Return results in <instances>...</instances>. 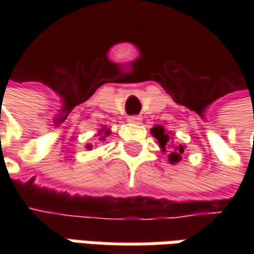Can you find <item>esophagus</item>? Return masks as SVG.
Listing matches in <instances>:
<instances>
[{"mask_svg": "<svg viewBox=\"0 0 254 254\" xmlns=\"http://www.w3.org/2000/svg\"><path fill=\"white\" fill-rule=\"evenodd\" d=\"M127 120L130 123H134V124H138V123H141V117L140 116H130Z\"/></svg>", "mask_w": 254, "mask_h": 254, "instance_id": "esophagus-1", "label": "esophagus"}]
</instances>
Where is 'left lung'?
<instances>
[{
	"label": "left lung",
	"instance_id": "obj_1",
	"mask_svg": "<svg viewBox=\"0 0 254 254\" xmlns=\"http://www.w3.org/2000/svg\"><path fill=\"white\" fill-rule=\"evenodd\" d=\"M151 134L158 140L160 144V148L164 152H170L168 154V160L171 164H177L181 161V155L184 152L185 145H181V144H174V138L171 137L170 132H167L164 130L162 126H155L152 127Z\"/></svg>",
	"mask_w": 254,
	"mask_h": 254
}]
</instances>
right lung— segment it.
Returning <instances> with one entry per match:
<instances>
[{
    "mask_svg": "<svg viewBox=\"0 0 254 254\" xmlns=\"http://www.w3.org/2000/svg\"><path fill=\"white\" fill-rule=\"evenodd\" d=\"M99 134L102 135V138H100V140H104V138H106V135H109V134H110V130H107V128H102ZM87 148H92V145H87Z\"/></svg>",
    "mask_w": 254,
    "mask_h": 254,
    "instance_id": "1",
    "label": "right lung"
}]
</instances>
